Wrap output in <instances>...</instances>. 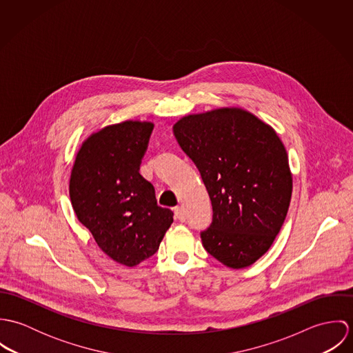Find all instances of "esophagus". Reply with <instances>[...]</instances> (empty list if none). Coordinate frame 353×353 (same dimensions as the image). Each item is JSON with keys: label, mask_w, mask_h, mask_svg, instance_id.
<instances>
[{"label": "esophagus", "mask_w": 353, "mask_h": 353, "mask_svg": "<svg viewBox=\"0 0 353 353\" xmlns=\"http://www.w3.org/2000/svg\"><path fill=\"white\" fill-rule=\"evenodd\" d=\"M175 217L179 220V221H185L186 220V212L182 206H176L175 208Z\"/></svg>", "instance_id": "esophagus-1"}]
</instances>
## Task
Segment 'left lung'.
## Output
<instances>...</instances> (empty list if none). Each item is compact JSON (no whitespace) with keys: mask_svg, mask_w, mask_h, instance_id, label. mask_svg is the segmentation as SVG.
Segmentation results:
<instances>
[{"mask_svg":"<svg viewBox=\"0 0 353 353\" xmlns=\"http://www.w3.org/2000/svg\"><path fill=\"white\" fill-rule=\"evenodd\" d=\"M172 130L213 206L201 232L205 250L228 268L250 266L270 249L290 208L292 172L283 141L241 107L186 115Z\"/></svg>","mask_w":353,"mask_h":353,"instance_id":"8db88e82","label":"left lung"}]
</instances>
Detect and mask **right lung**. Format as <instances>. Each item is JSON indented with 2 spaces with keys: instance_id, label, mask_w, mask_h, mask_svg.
<instances>
[{
  "instance_id": "add662e5",
  "label": "right lung",
  "mask_w": 353,
  "mask_h": 353,
  "mask_svg": "<svg viewBox=\"0 0 353 353\" xmlns=\"http://www.w3.org/2000/svg\"><path fill=\"white\" fill-rule=\"evenodd\" d=\"M152 130V122L137 119L104 126L83 141L69 178L79 221L101 252L130 268L157 252L174 221L139 172Z\"/></svg>"
}]
</instances>
